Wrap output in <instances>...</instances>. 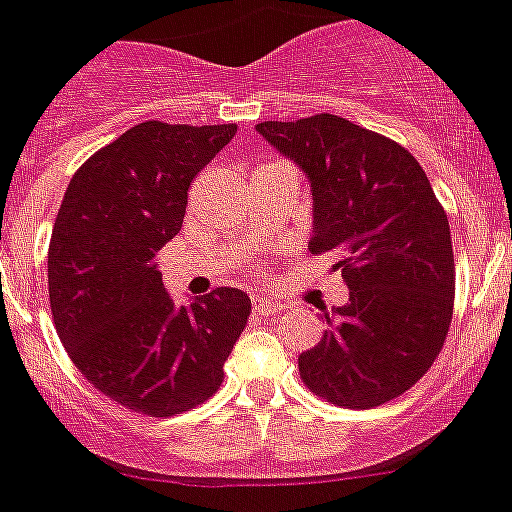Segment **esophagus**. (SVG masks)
I'll list each match as a JSON object with an SVG mask.
<instances>
[{
  "mask_svg": "<svg viewBox=\"0 0 512 512\" xmlns=\"http://www.w3.org/2000/svg\"><path fill=\"white\" fill-rule=\"evenodd\" d=\"M252 308H255L257 315H275V313H280V310H285V305L278 303V300L255 298V303H252Z\"/></svg>",
  "mask_w": 512,
  "mask_h": 512,
  "instance_id": "1",
  "label": "esophagus"
}]
</instances>
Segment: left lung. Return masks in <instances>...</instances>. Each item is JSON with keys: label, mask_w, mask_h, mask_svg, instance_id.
I'll return each mask as SVG.
<instances>
[{"label": "left lung", "mask_w": 512, "mask_h": 512, "mask_svg": "<svg viewBox=\"0 0 512 512\" xmlns=\"http://www.w3.org/2000/svg\"><path fill=\"white\" fill-rule=\"evenodd\" d=\"M305 174L310 252H333L348 303L298 356L305 386L346 409H371L417 384L447 338L455 300L450 222L407 148L341 116L257 123Z\"/></svg>", "instance_id": "obj_1"}]
</instances>
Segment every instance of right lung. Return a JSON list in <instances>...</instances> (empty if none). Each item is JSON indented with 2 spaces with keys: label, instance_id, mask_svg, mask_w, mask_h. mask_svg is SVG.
I'll return each mask as SVG.
<instances>
[{
  "label": "right lung",
  "instance_id": "obj_1",
  "mask_svg": "<svg viewBox=\"0 0 512 512\" xmlns=\"http://www.w3.org/2000/svg\"><path fill=\"white\" fill-rule=\"evenodd\" d=\"M234 133V123L128 128L75 171L52 229L47 283L62 346L95 389L151 417L209 399L247 326V293L217 288L179 305L156 265L184 222L189 184Z\"/></svg>",
  "mask_w": 512,
  "mask_h": 512
}]
</instances>
